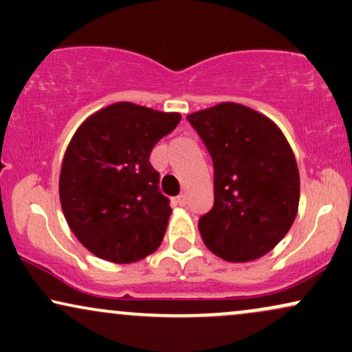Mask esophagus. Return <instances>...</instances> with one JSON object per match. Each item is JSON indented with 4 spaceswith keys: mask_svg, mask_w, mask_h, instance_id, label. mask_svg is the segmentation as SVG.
<instances>
[{
    "mask_svg": "<svg viewBox=\"0 0 352 352\" xmlns=\"http://www.w3.org/2000/svg\"><path fill=\"white\" fill-rule=\"evenodd\" d=\"M175 201L180 205V207H185V205H187V197H185V195H179V197H177V199H175Z\"/></svg>",
    "mask_w": 352,
    "mask_h": 352,
    "instance_id": "1",
    "label": "esophagus"
}]
</instances>
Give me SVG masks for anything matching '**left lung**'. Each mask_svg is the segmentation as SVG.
Returning <instances> with one entry per match:
<instances>
[{"label": "left lung", "instance_id": "left-lung-1", "mask_svg": "<svg viewBox=\"0 0 352 352\" xmlns=\"http://www.w3.org/2000/svg\"><path fill=\"white\" fill-rule=\"evenodd\" d=\"M213 160V208L201 240L232 263L261 258L289 232L300 205V172L281 129L243 104L221 102L187 116Z\"/></svg>", "mask_w": 352, "mask_h": 352}]
</instances>
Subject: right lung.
I'll return each mask as SVG.
<instances>
[{"mask_svg": "<svg viewBox=\"0 0 352 352\" xmlns=\"http://www.w3.org/2000/svg\"><path fill=\"white\" fill-rule=\"evenodd\" d=\"M179 112L116 102L89 116L72 135L59 175L67 225L92 254L135 263L162 243L172 208L148 162Z\"/></svg>", "mask_w": 352, "mask_h": 352, "instance_id": "obj_1", "label": "right lung"}]
</instances>
